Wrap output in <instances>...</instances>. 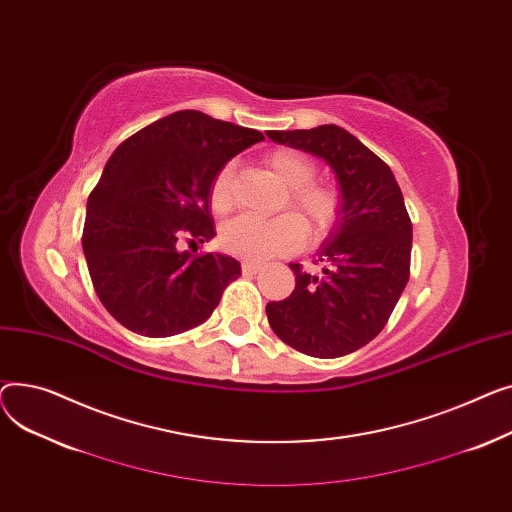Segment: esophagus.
<instances>
[{
  "instance_id": "34e87169",
  "label": "esophagus",
  "mask_w": 512,
  "mask_h": 512,
  "mask_svg": "<svg viewBox=\"0 0 512 512\" xmlns=\"http://www.w3.org/2000/svg\"><path fill=\"white\" fill-rule=\"evenodd\" d=\"M260 268H262L260 262H252V260H244V262H242V273H244V275H256Z\"/></svg>"
}]
</instances>
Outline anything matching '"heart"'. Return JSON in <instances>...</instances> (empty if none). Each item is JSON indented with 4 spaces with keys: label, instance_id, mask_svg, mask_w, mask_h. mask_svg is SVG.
I'll return each mask as SVG.
<instances>
[{
    "label": "heart",
    "instance_id": "1",
    "mask_svg": "<svg viewBox=\"0 0 512 512\" xmlns=\"http://www.w3.org/2000/svg\"><path fill=\"white\" fill-rule=\"evenodd\" d=\"M266 165L289 188L283 208H293V215H281L270 221L254 217H237L223 225L219 244L227 254L252 262L273 256H287L299 250L306 242L308 227L310 242L318 244L333 233L341 219L343 198L337 186L316 182V165L310 157L293 148H275L266 155ZM233 165H223L210 182L208 204L215 215H225L233 204L231 196Z\"/></svg>",
    "mask_w": 512,
    "mask_h": 512
}]
</instances>
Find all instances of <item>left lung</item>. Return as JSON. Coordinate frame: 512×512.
Segmentation results:
<instances>
[{
    "mask_svg": "<svg viewBox=\"0 0 512 512\" xmlns=\"http://www.w3.org/2000/svg\"><path fill=\"white\" fill-rule=\"evenodd\" d=\"M335 169L341 219L320 250L322 273L289 264L295 289L266 304L275 335L312 357H341L368 345L393 314L411 273V219L390 167L339 126L266 132Z\"/></svg>",
    "mask_w": 512,
    "mask_h": 512,
    "instance_id": "obj_1",
    "label": "left lung"
}]
</instances>
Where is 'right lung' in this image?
Listing matches in <instances>:
<instances>
[{
  "label": "right lung",
  "mask_w": 512,
  "mask_h": 512,
  "mask_svg": "<svg viewBox=\"0 0 512 512\" xmlns=\"http://www.w3.org/2000/svg\"><path fill=\"white\" fill-rule=\"evenodd\" d=\"M262 138L200 111H175L115 148L88 196L82 250L101 304L119 324L159 339L215 312L242 266L198 248L179 252L177 244L215 235L210 182Z\"/></svg>",
  "instance_id": "obj_1"
}]
</instances>
